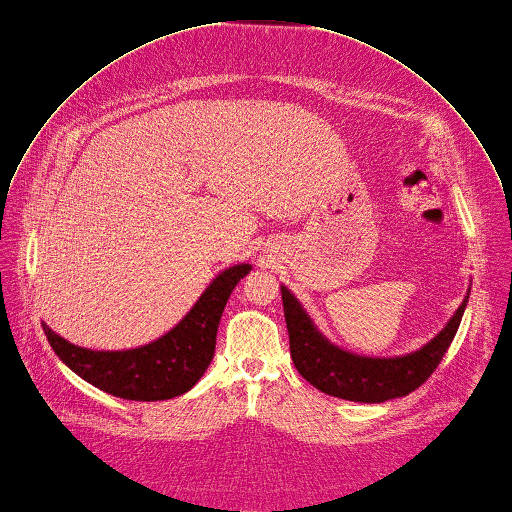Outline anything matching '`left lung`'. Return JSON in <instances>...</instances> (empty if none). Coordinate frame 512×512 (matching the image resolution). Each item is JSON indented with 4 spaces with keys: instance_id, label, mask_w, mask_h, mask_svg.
Returning a JSON list of instances; mask_svg holds the SVG:
<instances>
[{
    "instance_id": "left-lung-1",
    "label": "left lung",
    "mask_w": 512,
    "mask_h": 512,
    "mask_svg": "<svg viewBox=\"0 0 512 512\" xmlns=\"http://www.w3.org/2000/svg\"><path fill=\"white\" fill-rule=\"evenodd\" d=\"M280 292L290 336V354L302 378L324 394L352 402L378 404L406 396L436 370L460 326L470 288L454 316L430 342L416 352L394 358L360 356L338 348L314 326L308 312L284 284Z\"/></svg>"
}]
</instances>
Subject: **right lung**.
<instances>
[{
	"label": "right lung",
	"instance_id": "obj_1",
	"mask_svg": "<svg viewBox=\"0 0 512 512\" xmlns=\"http://www.w3.org/2000/svg\"><path fill=\"white\" fill-rule=\"evenodd\" d=\"M250 270V264H236L220 272L170 332L138 348H82L56 334L46 322L42 326L60 360L96 388L126 400H168L188 392L210 366L226 302Z\"/></svg>",
	"mask_w": 512,
	"mask_h": 512
}]
</instances>
